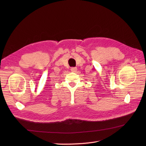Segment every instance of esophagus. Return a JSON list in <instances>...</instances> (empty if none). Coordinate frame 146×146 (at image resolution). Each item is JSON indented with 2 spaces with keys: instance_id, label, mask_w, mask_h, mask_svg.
Here are the masks:
<instances>
[{
  "instance_id": "obj_1",
  "label": "esophagus",
  "mask_w": 146,
  "mask_h": 146,
  "mask_svg": "<svg viewBox=\"0 0 146 146\" xmlns=\"http://www.w3.org/2000/svg\"><path fill=\"white\" fill-rule=\"evenodd\" d=\"M70 70H71L72 72H77V68L76 67H74V68H71V69H70Z\"/></svg>"
}]
</instances>
